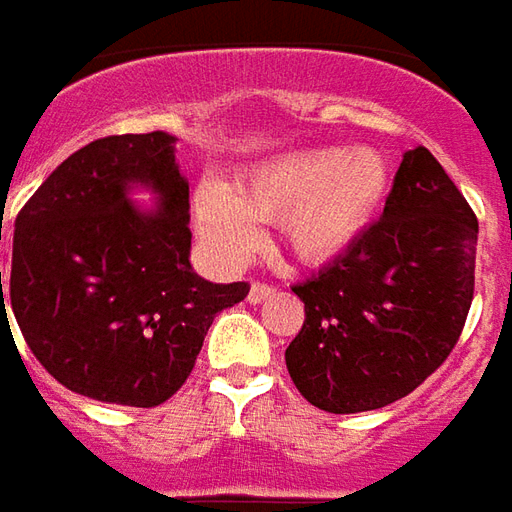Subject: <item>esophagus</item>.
<instances>
[{
  "label": "esophagus",
  "mask_w": 512,
  "mask_h": 512,
  "mask_svg": "<svg viewBox=\"0 0 512 512\" xmlns=\"http://www.w3.org/2000/svg\"><path fill=\"white\" fill-rule=\"evenodd\" d=\"M275 295V286L270 284H262V281H253L250 284V292H248V303H262V300H267V297H273Z\"/></svg>",
  "instance_id": "1"
}]
</instances>
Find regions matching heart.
<instances>
[{"instance_id":"heart-1","label":"heart","mask_w":512,"mask_h":512,"mask_svg":"<svg viewBox=\"0 0 512 512\" xmlns=\"http://www.w3.org/2000/svg\"><path fill=\"white\" fill-rule=\"evenodd\" d=\"M389 187V162L375 148H297L253 165L231 184L204 181L192 195V217L223 267H239L256 250L259 220H275L297 262L325 264L364 237Z\"/></svg>"}]
</instances>
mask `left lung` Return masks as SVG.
Returning a JSON list of instances; mask_svg holds the SVG:
<instances>
[{
    "mask_svg": "<svg viewBox=\"0 0 512 512\" xmlns=\"http://www.w3.org/2000/svg\"><path fill=\"white\" fill-rule=\"evenodd\" d=\"M477 217L424 146L402 154L386 209L353 248L292 286L297 391L328 413L402 400L447 361L474 297Z\"/></svg>",
    "mask_w": 512,
    "mask_h": 512,
    "instance_id": "obj_1",
    "label": "left lung"
}]
</instances>
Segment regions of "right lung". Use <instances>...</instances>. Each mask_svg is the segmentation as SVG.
<instances>
[{"instance_id": "1", "label": "right lung", "mask_w": 512, "mask_h": 512, "mask_svg": "<svg viewBox=\"0 0 512 512\" xmlns=\"http://www.w3.org/2000/svg\"><path fill=\"white\" fill-rule=\"evenodd\" d=\"M134 189L155 195L131 201ZM190 184L168 132L101 137L16 217L10 311L35 358L90 400L154 408L195 366L217 311L250 286L190 264ZM2 325L7 322L2 295Z\"/></svg>"}]
</instances>
